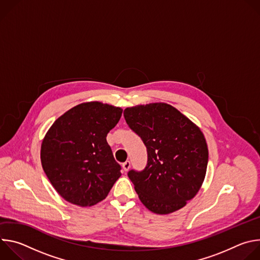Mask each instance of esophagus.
<instances>
[{
    "label": "esophagus",
    "instance_id": "1",
    "mask_svg": "<svg viewBox=\"0 0 260 260\" xmlns=\"http://www.w3.org/2000/svg\"><path fill=\"white\" fill-rule=\"evenodd\" d=\"M122 168H123L124 172H127V171L129 170V168H131V161H129V160H126L125 162H123V164H122Z\"/></svg>",
    "mask_w": 260,
    "mask_h": 260
}]
</instances>
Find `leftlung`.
I'll return each instance as SVG.
<instances>
[{
	"label": "left lung",
	"mask_w": 260,
	"mask_h": 260,
	"mask_svg": "<svg viewBox=\"0 0 260 260\" xmlns=\"http://www.w3.org/2000/svg\"><path fill=\"white\" fill-rule=\"evenodd\" d=\"M125 121L147 148V165L128 178L143 205L170 214L199 192L208 165V146L200 127L166 103L126 108Z\"/></svg>",
	"instance_id": "obj_1"
}]
</instances>
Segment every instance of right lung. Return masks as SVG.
Here are the masks:
<instances>
[{
	"instance_id": "add662e5",
	"label": "right lung",
	"mask_w": 260,
	"mask_h": 260,
	"mask_svg": "<svg viewBox=\"0 0 260 260\" xmlns=\"http://www.w3.org/2000/svg\"><path fill=\"white\" fill-rule=\"evenodd\" d=\"M122 109L100 102L77 105L58 117L41 146L50 183L67 202L90 207L106 199L121 176L106 137Z\"/></svg>"
}]
</instances>
